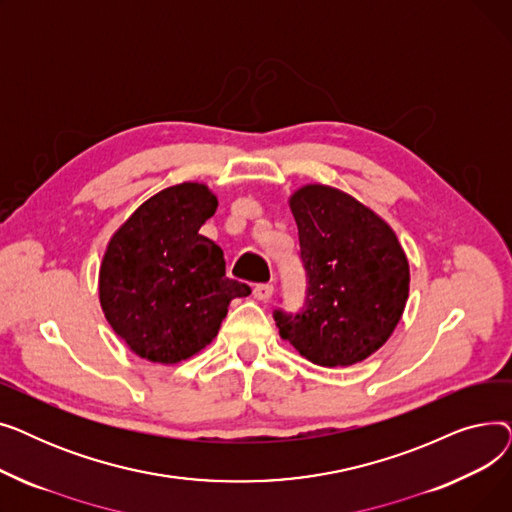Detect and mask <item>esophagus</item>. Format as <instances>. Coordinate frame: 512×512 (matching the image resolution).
Instances as JSON below:
<instances>
[{"label":"esophagus","mask_w":512,"mask_h":512,"mask_svg":"<svg viewBox=\"0 0 512 512\" xmlns=\"http://www.w3.org/2000/svg\"><path fill=\"white\" fill-rule=\"evenodd\" d=\"M253 294H255V299H259V301H270L272 294H274V286L272 284H257L253 288Z\"/></svg>","instance_id":"esophagus-1"}]
</instances>
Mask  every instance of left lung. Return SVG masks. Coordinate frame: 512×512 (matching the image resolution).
Returning <instances> with one entry per match:
<instances>
[{
    "mask_svg": "<svg viewBox=\"0 0 512 512\" xmlns=\"http://www.w3.org/2000/svg\"><path fill=\"white\" fill-rule=\"evenodd\" d=\"M309 288L280 336L321 367L365 361L386 344L409 299V261L394 230L344 191L305 184L290 195Z\"/></svg>",
    "mask_w": 512,
    "mask_h": 512,
    "instance_id": "left-lung-1",
    "label": "left lung"
}]
</instances>
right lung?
I'll list each match as a JSON object with an SVG mask.
<instances>
[{
	"label": "right lung",
	"mask_w": 512,
	"mask_h": 512,
	"mask_svg": "<svg viewBox=\"0 0 512 512\" xmlns=\"http://www.w3.org/2000/svg\"><path fill=\"white\" fill-rule=\"evenodd\" d=\"M218 209L201 182L147 199L107 242L99 303L134 355L174 365L218 336L228 305L251 288L226 278L224 251L199 228Z\"/></svg>",
	"instance_id": "obj_1"
}]
</instances>
